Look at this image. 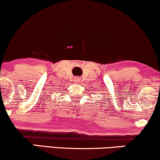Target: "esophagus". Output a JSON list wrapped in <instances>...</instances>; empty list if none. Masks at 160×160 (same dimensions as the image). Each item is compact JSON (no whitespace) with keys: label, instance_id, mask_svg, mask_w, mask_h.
I'll use <instances>...</instances> for the list:
<instances>
[{"label":"esophagus","instance_id":"34e87169","mask_svg":"<svg viewBox=\"0 0 160 160\" xmlns=\"http://www.w3.org/2000/svg\"><path fill=\"white\" fill-rule=\"evenodd\" d=\"M74 80H75V81H78V80H79V78H76L74 79Z\"/></svg>","mask_w":160,"mask_h":160}]
</instances>
